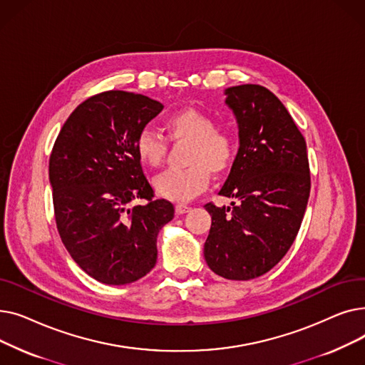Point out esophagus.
<instances>
[{"instance_id": "esophagus-1", "label": "esophagus", "mask_w": 365, "mask_h": 365, "mask_svg": "<svg viewBox=\"0 0 365 365\" xmlns=\"http://www.w3.org/2000/svg\"><path fill=\"white\" fill-rule=\"evenodd\" d=\"M190 210V207L189 205H185V204H178L176 205V213L178 215H185V213H187Z\"/></svg>"}]
</instances>
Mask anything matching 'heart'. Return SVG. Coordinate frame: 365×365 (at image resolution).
<instances>
[{
    "label": "heart",
    "mask_w": 365,
    "mask_h": 365,
    "mask_svg": "<svg viewBox=\"0 0 365 365\" xmlns=\"http://www.w3.org/2000/svg\"><path fill=\"white\" fill-rule=\"evenodd\" d=\"M216 123L208 113L186 108L178 110L165 121L167 138L171 142H189L186 163L182 170H167L153 179L157 194L170 201H189L207 189L215 175H222L237 157V138L227 128H215ZM134 149L139 160L158 167L165 157L167 139L161 133L143 128Z\"/></svg>",
    "instance_id": "b5f03b06"
}]
</instances>
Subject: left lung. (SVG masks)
<instances>
[{
    "instance_id": "left-lung-1",
    "label": "left lung",
    "mask_w": 365,
    "mask_h": 365,
    "mask_svg": "<svg viewBox=\"0 0 365 365\" xmlns=\"http://www.w3.org/2000/svg\"><path fill=\"white\" fill-rule=\"evenodd\" d=\"M235 113L240 149L219 195L231 207L205 204L212 227L204 257L215 274L257 278L290 250L311 192L303 134L277 96L259 84L225 90Z\"/></svg>"
}]
</instances>
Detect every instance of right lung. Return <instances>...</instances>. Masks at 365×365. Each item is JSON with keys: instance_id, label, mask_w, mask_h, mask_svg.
Returning <instances> with one entry per match:
<instances>
[{"instance_id": "right-lung-1", "label": "right lung", "mask_w": 365, "mask_h": 365, "mask_svg": "<svg viewBox=\"0 0 365 365\" xmlns=\"http://www.w3.org/2000/svg\"><path fill=\"white\" fill-rule=\"evenodd\" d=\"M163 108L136 93L94 94L75 108L54 142L48 176L57 231L71 257L99 282L145 277L157 263L160 229L175 216L171 202L153 198L134 149Z\"/></svg>"}]
</instances>
